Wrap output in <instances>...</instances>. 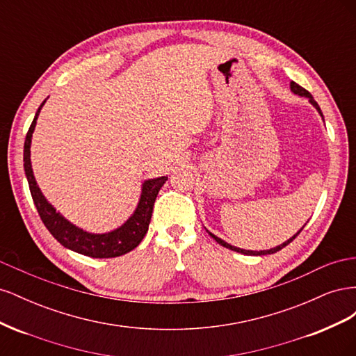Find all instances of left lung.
I'll return each instance as SVG.
<instances>
[{
  "mask_svg": "<svg viewBox=\"0 0 356 356\" xmlns=\"http://www.w3.org/2000/svg\"><path fill=\"white\" fill-rule=\"evenodd\" d=\"M291 90H293L296 95H298V96H306V98H309V102L312 104V105H314L315 106V108L318 110V113L321 114V117L322 118H324V115H322V111H321V108H319V105H318V102L314 99V96H312L306 89H303V88H301V86H298L297 83H294V81H291ZM303 227H305V225H303ZM301 230H303V229H300L294 236H293V238H289L286 242H284L282 245H279V246H276V248H272V250H266V251H246V250H241V248H236V246H233V245H230V243H227V242H224L222 239H220V238H217V236H215V234H212L211 232H208L211 236H212V238L215 239V241H217L221 246H224V248H229V250H232V251H236V252H241V254H245V255H267V254H275V252H277V251H281L282 250V248H285L288 243H291V242H293L296 238H297V236L300 234V232Z\"/></svg>",
  "mask_w": 356,
  "mask_h": 356,
  "instance_id": "obj_1",
  "label": "left lung"
}]
</instances>
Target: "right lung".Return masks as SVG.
<instances>
[{"label":"right lung","mask_w":356,"mask_h":356,"mask_svg":"<svg viewBox=\"0 0 356 356\" xmlns=\"http://www.w3.org/2000/svg\"><path fill=\"white\" fill-rule=\"evenodd\" d=\"M44 102L40 105V108L35 113V117L31 123V127L25 138V145H24L25 175L29 184L32 200L35 203V208L38 211L41 221L44 222V225L51 233L53 238H55L60 245L68 248V250L74 252H79L92 258H114V257H120L131 252L139 243H141L144 236L148 232V224L152 221V213H153L156 197L159 195L161 186L166 182L168 177H160V178L144 181L141 197H139L135 212L131 215V218H129L123 225H120L118 229L108 233H102V234L89 233V232H84L83 229H79L77 225H74L67 218H63L59 212H56V209L51 207V204L47 202V199L42 196V193L37 186V181L34 178V172H32L31 139H32V134H34L41 106L44 105Z\"/></svg>","instance_id":"right-lung-1"}]
</instances>
